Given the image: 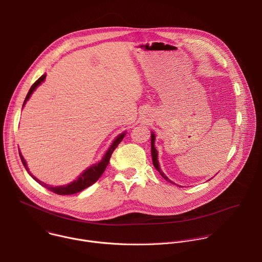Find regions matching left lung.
<instances>
[{"mask_svg":"<svg viewBox=\"0 0 262 262\" xmlns=\"http://www.w3.org/2000/svg\"><path fill=\"white\" fill-rule=\"evenodd\" d=\"M154 144H155V135H154V133H152V136H151V152H152V160H153V165L155 166V168L159 171V173L161 174V177L164 179V180H166L167 182H169V183H171V184H173L164 173H163V171L161 170V168H160V166H159V162H158V160H157V157H158V153H157V150H156V148H155V146H154ZM174 185V184H173Z\"/></svg>","mask_w":262,"mask_h":262,"instance_id":"obj_1","label":"left lung"}]
</instances>
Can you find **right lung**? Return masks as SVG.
<instances>
[{
	"mask_svg": "<svg viewBox=\"0 0 262 262\" xmlns=\"http://www.w3.org/2000/svg\"><path fill=\"white\" fill-rule=\"evenodd\" d=\"M45 78H46V74L41 75V76L31 85V88L29 89V92L27 93V95H26V97H25V100H24V102H23V106L25 105L26 101L29 99V97H30V95L32 94V92L45 80ZM124 135H125V134L123 133V134L119 135V136L116 138V140L112 143L111 147H110L109 150L106 152V154H105V156L103 157V159L101 160V162H99L98 164H95V165L91 166L90 168H88L83 173H81V174L78 177V179H77L76 181H74V182H72V183H70V184H68V185H66V186L51 187V186L46 185L45 183L40 182V181L37 180L34 176L31 174V172L29 171V169H28V167H27V164H26V162H25L23 156L21 155L20 151H19V156H20V159H21V161H22V164L24 165V167H25V169L27 170V172H28V173L33 178V180L36 181L39 185H41L42 187L47 188V189L50 190L51 192H53V193H55V194H58V195H71V194H75V193H78V192L84 190L85 188H88V187L92 186L93 184H95V183L100 179V177H101V176L103 174V172L105 171L107 165L109 164L110 157H111L113 151L116 149V147H117V146L119 145V143L122 141Z\"/></svg>",
	"mask_w": 262,
	"mask_h": 262,
	"instance_id": "obj_1",
	"label": "right lung"
}]
</instances>
